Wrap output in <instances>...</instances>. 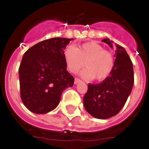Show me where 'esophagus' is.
I'll use <instances>...</instances> for the list:
<instances>
[{
  "instance_id": "esophagus-1",
  "label": "esophagus",
  "mask_w": 149,
  "mask_h": 149,
  "mask_svg": "<svg viewBox=\"0 0 149 149\" xmlns=\"http://www.w3.org/2000/svg\"><path fill=\"white\" fill-rule=\"evenodd\" d=\"M79 82H81V80H80L79 78H75V79H74V84H77L78 83H79Z\"/></svg>"
}]
</instances>
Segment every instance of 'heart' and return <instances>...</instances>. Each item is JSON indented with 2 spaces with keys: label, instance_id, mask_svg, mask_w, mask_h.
I'll return each instance as SVG.
<instances>
[{
  "label": "heart",
  "instance_id": "obj_1",
  "mask_svg": "<svg viewBox=\"0 0 149 149\" xmlns=\"http://www.w3.org/2000/svg\"><path fill=\"white\" fill-rule=\"evenodd\" d=\"M64 59L67 69L76 73L85 66L80 72L82 77L97 80H104L113 71L114 58L111 52L95 42H90L73 47L68 46L64 51Z\"/></svg>",
  "mask_w": 149,
  "mask_h": 149
}]
</instances>
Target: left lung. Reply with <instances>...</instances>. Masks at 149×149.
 <instances>
[{
  "instance_id": "left-lung-1",
  "label": "left lung",
  "mask_w": 149,
  "mask_h": 149,
  "mask_svg": "<svg viewBox=\"0 0 149 149\" xmlns=\"http://www.w3.org/2000/svg\"><path fill=\"white\" fill-rule=\"evenodd\" d=\"M103 42L111 48L113 42L108 38ZM114 66L111 75L101 83L88 84L84 97V105L91 115L98 119L115 116L125 106L134 84L133 64L126 50L116 45Z\"/></svg>"
}]
</instances>
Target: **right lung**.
Wrapping results in <instances>:
<instances>
[{"instance_id": "1", "label": "right lung", "mask_w": 149, "mask_h": 149, "mask_svg": "<svg viewBox=\"0 0 149 149\" xmlns=\"http://www.w3.org/2000/svg\"><path fill=\"white\" fill-rule=\"evenodd\" d=\"M72 38H52L27 50L20 64L21 98L29 111L46 113L58 106L74 78L66 70L64 49Z\"/></svg>"}]
</instances>
